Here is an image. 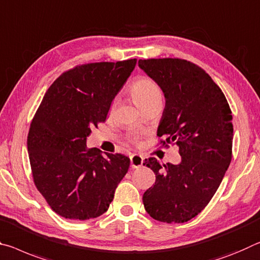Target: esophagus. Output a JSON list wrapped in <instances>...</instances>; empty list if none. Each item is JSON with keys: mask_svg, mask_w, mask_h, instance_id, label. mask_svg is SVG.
I'll return each mask as SVG.
<instances>
[{"mask_svg": "<svg viewBox=\"0 0 260 260\" xmlns=\"http://www.w3.org/2000/svg\"><path fill=\"white\" fill-rule=\"evenodd\" d=\"M130 162H131V167L133 168H139L143 166L144 162V158L142 155L138 154H134L130 156Z\"/></svg>", "mask_w": 260, "mask_h": 260, "instance_id": "34e87169", "label": "esophagus"}]
</instances>
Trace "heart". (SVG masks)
Wrapping results in <instances>:
<instances>
[{"label":"heart","mask_w":260,"mask_h":260,"mask_svg":"<svg viewBox=\"0 0 260 260\" xmlns=\"http://www.w3.org/2000/svg\"><path fill=\"white\" fill-rule=\"evenodd\" d=\"M131 96L135 104L139 108L152 104V102L162 101V94L159 85L148 77H139L130 86Z\"/></svg>","instance_id":"heart-1"}]
</instances>
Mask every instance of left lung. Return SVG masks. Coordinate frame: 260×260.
Listing matches in <instances>:
<instances>
[{"label": "left lung", "instance_id": "obj_1", "mask_svg": "<svg viewBox=\"0 0 260 260\" xmlns=\"http://www.w3.org/2000/svg\"><path fill=\"white\" fill-rule=\"evenodd\" d=\"M166 99L160 144L178 146V165L148 158L155 183L143 194L153 219L183 223L205 208L232 161L233 116L223 92L201 67L181 58L139 59Z\"/></svg>", "mask_w": 260, "mask_h": 260}]
</instances>
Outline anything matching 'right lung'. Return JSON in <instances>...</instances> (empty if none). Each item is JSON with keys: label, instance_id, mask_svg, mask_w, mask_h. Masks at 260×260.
<instances>
[{"label": "right lung", "instance_id": "add662e5", "mask_svg": "<svg viewBox=\"0 0 260 260\" xmlns=\"http://www.w3.org/2000/svg\"><path fill=\"white\" fill-rule=\"evenodd\" d=\"M137 59L75 67L50 85L29 126L27 151L34 184L66 219L88 220L108 210L129 169L123 154L87 148L91 129L105 122Z\"/></svg>", "mask_w": 260, "mask_h": 260}]
</instances>
